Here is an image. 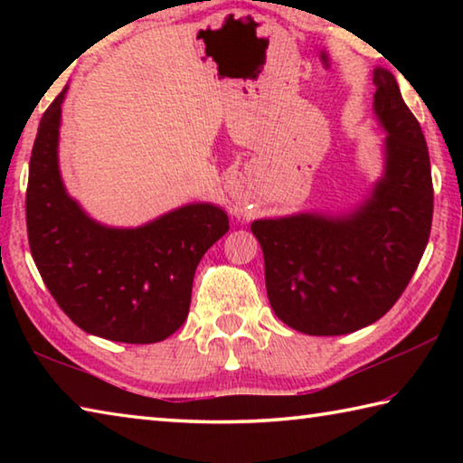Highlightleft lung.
Returning a JSON list of instances; mask_svg holds the SVG:
<instances>
[{
  "label": "left lung",
  "instance_id": "obj_1",
  "mask_svg": "<svg viewBox=\"0 0 463 463\" xmlns=\"http://www.w3.org/2000/svg\"><path fill=\"white\" fill-rule=\"evenodd\" d=\"M373 112L386 130L383 175L343 216L300 213L250 224L265 286L281 323L307 335H347L394 307L425 253L433 179L419 120L394 75L373 71Z\"/></svg>",
  "mask_w": 463,
  "mask_h": 463
}]
</instances>
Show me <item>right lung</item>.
I'll use <instances>...</instances> for the list:
<instances>
[{"mask_svg":"<svg viewBox=\"0 0 463 463\" xmlns=\"http://www.w3.org/2000/svg\"><path fill=\"white\" fill-rule=\"evenodd\" d=\"M43 114L30 156L28 242L61 310L85 333L118 343H156L190 312L194 273L229 231L214 203H187L137 229L93 221L67 194L59 171L61 104Z\"/></svg>","mask_w":463,"mask_h":463,"instance_id":"right-lung-1","label":"right lung"}]
</instances>
